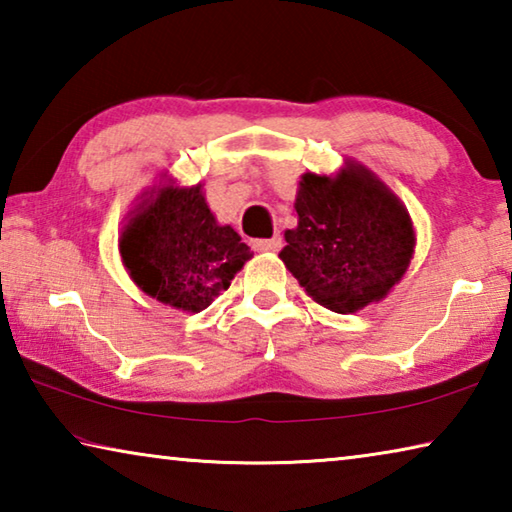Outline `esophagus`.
I'll list each match as a JSON object with an SVG mask.
<instances>
[{"mask_svg": "<svg viewBox=\"0 0 512 512\" xmlns=\"http://www.w3.org/2000/svg\"><path fill=\"white\" fill-rule=\"evenodd\" d=\"M280 246H282L280 235H275L273 239H255L253 241V248L257 250V253H273V250H277Z\"/></svg>", "mask_w": 512, "mask_h": 512, "instance_id": "obj_1", "label": "esophagus"}]
</instances>
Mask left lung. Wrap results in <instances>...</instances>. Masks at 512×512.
<instances>
[{
    "label": "left lung",
    "instance_id": "obj_1",
    "mask_svg": "<svg viewBox=\"0 0 512 512\" xmlns=\"http://www.w3.org/2000/svg\"><path fill=\"white\" fill-rule=\"evenodd\" d=\"M298 228L280 259L318 305L352 314L377 302L411 264L415 232L404 203L375 173L345 162L336 176L305 173Z\"/></svg>",
    "mask_w": 512,
    "mask_h": 512
}]
</instances>
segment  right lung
<instances>
[{
    "label": "right lung",
    "instance_id": "add662e5",
    "mask_svg": "<svg viewBox=\"0 0 512 512\" xmlns=\"http://www.w3.org/2000/svg\"><path fill=\"white\" fill-rule=\"evenodd\" d=\"M128 275L146 296L198 314L230 287L253 253L219 225L201 185H164L137 207L119 237Z\"/></svg>",
    "mask_w": 512,
    "mask_h": 512
}]
</instances>
